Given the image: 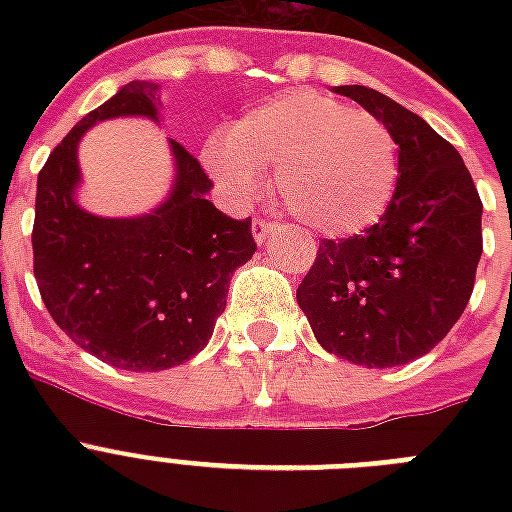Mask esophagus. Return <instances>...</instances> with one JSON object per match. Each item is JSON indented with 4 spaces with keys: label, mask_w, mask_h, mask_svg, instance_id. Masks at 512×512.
Masks as SVG:
<instances>
[{
    "label": "esophagus",
    "mask_w": 512,
    "mask_h": 512,
    "mask_svg": "<svg viewBox=\"0 0 512 512\" xmlns=\"http://www.w3.org/2000/svg\"><path fill=\"white\" fill-rule=\"evenodd\" d=\"M252 233H255L257 244H265L276 233V223H268V220H255L252 223Z\"/></svg>",
    "instance_id": "34e87169"
}]
</instances>
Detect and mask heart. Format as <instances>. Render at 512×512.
<instances>
[{
	"label": "heart",
	"instance_id": "b5f03b06",
	"mask_svg": "<svg viewBox=\"0 0 512 512\" xmlns=\"http://www.w3.org/2000/svg\"><path fill=\"white\" fill-rule=\"evenodd\" d=\"M204 164L233 199L263 191L276 170L284 207L327 236L369 231L396 196L401 162L390 127L316 90L281 92L249 108L204 148Z\"/></svg>",
	"mask_w": 512,
	"mask_h": 512
}]
</instances>
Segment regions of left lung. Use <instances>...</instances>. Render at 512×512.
Instances as JSON below:
<instances>
[{"label": "left lung", "mask_w": 512, "mask_h": 512, "mask_svg": "<svg viewBox=\"0 0 512 512\" xmlns=\"http://www.w3.org/2000/svg\"><path fill=\"white\" fill-rule=\"evenodd\" d=\"M335 92L388 124L401 175L380 223L321 239L297 305L329 353L369 369L409 364L449 335L473 295L484 204L460 151L422 116L361 84Z\"/></svg>", "instance_id": "1"}]
</instances>
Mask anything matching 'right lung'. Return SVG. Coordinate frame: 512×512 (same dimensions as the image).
I'll use <instances>...</instances> for the list:
<instances>
[{
  "label": "right lung",
  "mask_w": 512,
  "mask_h": 512,
  "mask_svg": "<svg viewBox=\"0 0 512 512\" xmlns=\"http://www.w3.org/2000/svg\"><path fill=\"white\" fill-rule=\"evenodd\" d=\"M159 103V84H124L60 140L36 180L39 295L79 348L130 372L172 369L204 350L233 271L257 249L252 220H233L207 199L212 180L175 140V183L154 212L100 217L79 207L84 132L116 116L159 122Z\"/></svg>",
  "instance_id": "right-lung-1"
}]
</instances>
